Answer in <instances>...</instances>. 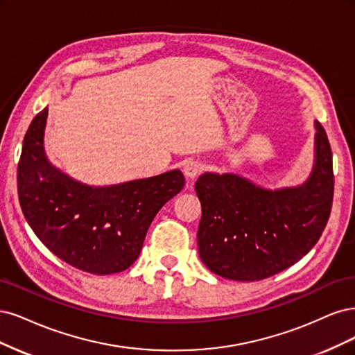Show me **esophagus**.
I'll return each mask as SVG.
<instances>
[{
    "instance_id": "1",
    "label": "esophagus",
    "mask_w": 355,
    "mask_h": 355,
    "mask_svg": "<svg viewBox=\"0 0 355 355\" xmlns=\"http://www.w3.org/2000/svg\"><path fill=\"white\" fill-rule=\"evenodd\" d=\"M202 169H203L202 164L190 161V162H187L184 165V169H182V173H184L187 180H193V178H196L202 173Z\"/></svg>"
}]
</instances>
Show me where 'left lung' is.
<instances>
[{
    "mask_svg": "<svg viewBox=\"0 0 355 355\" xmlns=\"http://www.w3.org/2000/svg\"><path fill=\"white\" fill-rule=\"evenodd\" d=\"M314 127V165L301 186L270 190L232 173L198 178L199 257L212 272L237 282L262 280L293 266L317 243L335 181L327 134L320 122Z\"/></svg>",
    "mask_w": 355,
    "mask_h": 355,
    "instance_id": "8db88e82",
    "label": "left lung"
}]
</instances>
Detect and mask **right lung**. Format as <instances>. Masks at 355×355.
Segmentation results:
<instances>
[{"mask_svg": "<svg viewBox=\"0 0 355 355\" xmlns=\"http://www.w3.org/2000/svg\"><path fill=\"white\" fill-rule=\"evenodd\" d=\"M49 107L33 118L17 166L19 202L33 233L51 252L87 272L113 274L139 258L164 205L184 187L180 169L113 186H87L45 155Z\"/></svg>", "mask_w": 355, "mask_h": 355, "instance_id": "add662e5", "label": "right lung"}]
</instances>
